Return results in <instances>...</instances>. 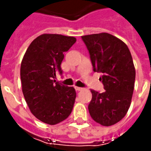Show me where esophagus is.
Masks as SVG:
<instances>
[{
  "instance_id": "esophagus-1",
  "label": "esophagus",
  "mask_w": 151,
  "mask_h": 151,
  "mask_svg": "<svg viewBox=\"0 0 151 151\" xmlns=\"http://www.w3.org/2000/svg\"><path fill=\"white\" fill-rule=\"evenodd\" d=\"M75 88H76V90L78 91H82L83 89H84V88H82V87H78V86H76Z\"/></svg>"
}]
</instances>
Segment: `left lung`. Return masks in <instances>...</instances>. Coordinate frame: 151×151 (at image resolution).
Segmentation results:
<instances>
[{
    "label": "left lung",
    "instance_id": "1",
    "mask_svg": "<svg viewBox=\"0 0 151 151\" xmlns=\"http://www.w3.org/2000/svg\"><path fill=\"white\" fill-rule=\"evenodd\" d=\"M90 54L93 70L102 74L105 91L91 90L88 110L92 119L102 126L119 122L130 107L135 69L128 46L107 32L81 37Z\"/></svg>",
    "mask_w": 151,
    "mask_h": 151
}]
</instances>
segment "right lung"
Returning a JSON list of instances; mask_svg holds the SVG:
<instances>
[{
  "instance_id": "add662e5",
  "label": "right lung",
  "mask_w": 151,
  "mask_h": 151,
  "mask_svg": "<svg viewBox=\"0 0 151 151\" xmlns=\"http://www.w3.org/2000/svg\"><path fill=\"white\" fill-rule=\"evenodd\" d=\"M76 42L74 37L44 33L28 46L21 63L22 88L31 113L40 121L55 125L72 112L76 93L73 86L56 82L61 62Z\"/></svg>"
}]
</instances>
